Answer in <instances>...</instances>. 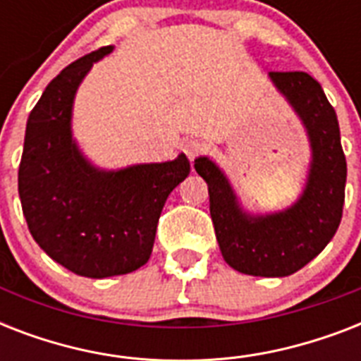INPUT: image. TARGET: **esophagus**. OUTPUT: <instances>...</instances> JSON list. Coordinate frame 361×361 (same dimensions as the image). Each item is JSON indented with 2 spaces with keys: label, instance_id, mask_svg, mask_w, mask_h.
<instances>
[{
  "label": "esophagus",
  "instance_id": "obj_1",
  "mask_svg": "<svg viewBox=\"0 0 361 361\" xmlns=\"http://www.w3.org/2000/svg\"><path fill=\"white\" fill-rule=\"evenodd\" d=\"M181 149H183V153H185L187 157L195 159L197 155H200V153L206 149V146H204V142L198 140V138H189V140L183 142Z\"/></svg>",
  "mask_w": 361,
  "mask_h": 361
}]
</instances>
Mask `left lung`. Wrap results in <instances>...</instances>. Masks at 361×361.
<instances>
[{
    "label": "left lung",
    "mask_w": 361,
    "mask_h": 361,
    "mask_svg": "<svg viewBox=\"0 0 361 361\" xmlns=\"http://www.w3.org/2000/svg\"><path fill=\"white\" fill-rule=\"evenodd\" d=\"M269 78L300 116L311 144V164L300 198L283 212L251 215L212 159L198 157L195 170L208 183L209 215L225 262L240 274L286 277L311 262L339 228L347 159L336 110L319 82L302 71L269 73Z\"/></svg>",
    "instance_id": "1"
}]
</instances>
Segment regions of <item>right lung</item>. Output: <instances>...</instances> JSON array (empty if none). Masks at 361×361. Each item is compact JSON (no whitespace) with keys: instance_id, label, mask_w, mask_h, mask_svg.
I'll list each match as a JSON object with an SVG mask.
<instances>
[{"instance_id":"right-lung-1","label":"right lung","mask_w":361,"mask_h":361,"mask_svg":"<svg viewBox=\"0 0 361 361\" xmlns=\"http://www.w3.org/2000/svg\"><path fill=\"white\" fill-rule=\"evenodd\" d=\"M112 48L76 59L48 84L27 118L18 169L33 240L63 268L92 279L130 274L149 260L164 202L191 172L183 153L166 163L101 170L78 149L71 130L76 90Z\"/></svg>"}]
</instances>
